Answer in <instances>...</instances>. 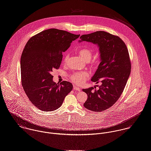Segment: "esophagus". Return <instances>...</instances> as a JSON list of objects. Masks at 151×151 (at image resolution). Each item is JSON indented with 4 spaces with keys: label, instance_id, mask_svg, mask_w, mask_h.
<instances>
[{
    "label": "esophagus",
    "instance_id": "esophagus-1",
    "mask_svg": "<svg viewBox=\"0 0 151 151\" xmlns=\"http://www.w3.org/2000/svg\"><path fill=\"white\" fill-rule=\"evenodd\" d=\"M73 87H74V90H76V91H80V89L79 87H77V86H75V85H74Z\"/></svg>",
    "mask_w": 151,
    "mask_h": 151
}]
</instances>
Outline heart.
<instances>
[{
  "mask_svg": "<svg viewBox=\"0 0 151 151\" xmlns=\"http://www.w3.org/2000/svg\"><path fill=\"white\" fill-rule=\"evenodd\" d=\"M79 54L81 56L82 59L85 61H90V60L92 58V51L87 48H83L81 49L79 51ZM69 55L68 54H66L65 55L64 59H63V62L65 63H67L69 60ZM88 77V73L86 71L82 72V73H76L71 75V80L74 82L76 84L79 85L83 82L86 80V78Z\"/></svg>",
  "mask_w": 151,
  "mask_h": 151,
  "instance_id": "obj_1",
  "label": "heart"
}]
</instances>
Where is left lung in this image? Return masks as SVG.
<instances>
[{
  "label": "left lung",
  "instance_id": "left-lung-1",
  "mask_svg": "<svg viewBox=\"0 0 151 151\" xmlns=\"http://www.w3.org/2000/svg\"><path fill=\"white\" fill-rule=\"evenodd\" d=\"M78 41L97 45L100 59L91 81H100L101 85L98 90L93 87L82 89L88 95L83 106L93 112L105 111L120 97L129 77L131 63L127 47L118 36L104 31L83 35Z\"/></svg>",
  "mask_w": 151,
  "mask_h": 151
}]
</instances>
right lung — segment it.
Listing matches in <instances>:
<instances>
[{"label": "right lung", "mask_w": 151, "mask_h": 151, "mask_svg": "<svg viewBox=\"0 0 151 151\" xmlns=\"http://www.w3.org/2000/svg\"><path fill=\"white\" fill-rule=\"evenodd\" d=\"M80 36L49 29L31 37L25 45L21 58L22 85L29 100L39 110L59 109L73 89L70 82H54L51 73L52 70L59 69L62 52Z\"/></svg>", "instance_id": "obj_1"}]
</instances>
